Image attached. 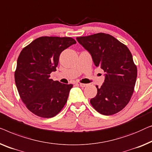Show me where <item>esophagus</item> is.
I'll use <instances>...</instances> for the list:
<instances>
[{"label": "esophagus", "mask_w": 152, "mask_h": 152, "mask_svg": "<svg viewBox=\"0 0 152 152\" xmlns=\"http://www.w3.org/2000/svg\"><path fill=\"white\" fill-rule=\"evenodd\" d=\"M80 86L81 87H86L87 86V84H86V83H80Z\"/></svg>", "instance_id": "obj_1"}]
</instances>
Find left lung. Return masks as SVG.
Segmentation results:
<instances>
[{"mask_svg":"<svg viewBox=\"0 0 152 152\" xmlns=\"http://www.w3.org/2000/svg\"><path fill=\"white\" fill-rule=\"evenodd\" d=\"M76 39L91 55L94 65L105 72L104 82L100 88L96 86L97 94L90 101L92 107L103 115L118 113L130 100L137 77L131 52L114 37L103 33Z\"/></svg>","mask_w":152,"mask_h":152,"instance_id":"left-lung-1","label":"left lung"}]
</instances>
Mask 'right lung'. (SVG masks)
<instances>
[{
	"label": "right lung",
	"instance_id": "right-lung-1",
	"mask_svg": "<svg viewBox=\"0 0 152 152\" xmlns=\"http://www.w3.org/2000/svg\"><path fill=\"white\" fill-rule=\"evenodd\" d=\"M76 44L69 37H40L22 50L17 60L15 82L28 110L42 118L58 114L67 102L72 84L53 81L61 53Z\"/></svg>",
	"mask_w": 152,
	"mask_h": 152
}]
</instances>
